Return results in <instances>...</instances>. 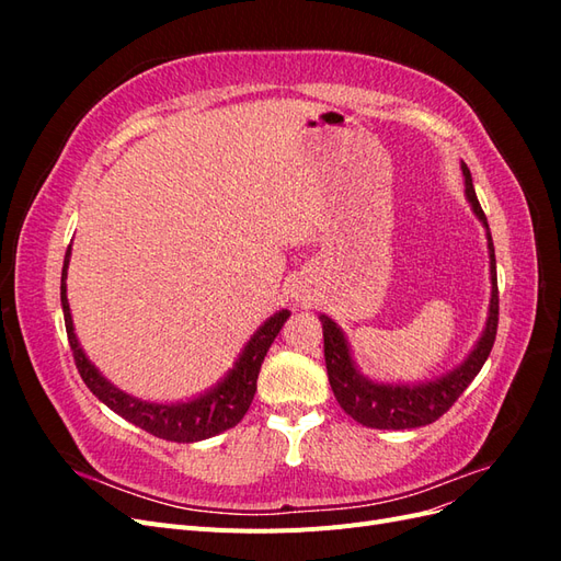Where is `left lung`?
I'll return each mask as SVG.
<instances>
[{
    "label": "left lung",
    "mask_w": 561,
    "mask_h": 561,
    "mask_svg": "<svg viewBox=\"0 0 561 561\" xmlns=\"http://www.w3.org/2000/svg\"><path fill=\"white\" fill-rule=\"evenodd\" d=\"M461 168L466 175V196L470 201L474 215H478L482 219V225L486 227L489 260H491V304H489L486 330L482 332V339L468 358L454 371H449V375L439 377L435 381H426L419 386L375 383L365 379L360 371L355 369L342 330H339L328 316H320L322 339H325L328 379L334 390V398L339 404H342V410L348 416H353L367 428L402 431V428L428 426V423L437 421L445 412H449V407L461 398L468 383L480 375V369L486 363L491 348H494L496 330H499V280H496L494 241H491L486 215L480 206L478 194H474L468 165H461Z\"/></svg>",
    "instance_id": "8db88e82"
}]
</instances>
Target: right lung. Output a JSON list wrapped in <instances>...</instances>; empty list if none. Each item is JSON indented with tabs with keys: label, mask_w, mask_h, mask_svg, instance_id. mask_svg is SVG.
<instances>
[{
	"label": "right lung",
	"mask_w": 561,
	"mask_h": 561,
	"mask_svg": "<svg viewBox=\"0 0 561 561\" xmlns=\"http://www.w3.org/2000/svg\"><path fill=\"white\" fill-rule=\"evenodd\" d=\"M67 264H70V250L65 252V264H62V278H60V301H62V313H65V330H67V342H70L75 365L79 375L91 388V393L103 400L112 412L124 416L126 421L140 426L142 431L171 439V443H198V439L213 437L222 431L233 428L239 423L248 407L254 398V390H257V377L264 363V355L268 346L274 344L276 334L280 332L283 322L290 318V311L283 309L271 316L264 325L252 334L245 351L241 353L239 363L229 371L222 383H217L206 396H201L190 402H178V404H157V402H145L133 396H126L124 390L114 388L100 371L89 363L87 355H83L77 334L72 328V316H70V304H67L65 295V278H67Z\"/></svg>",
	"instance_id": "1"
}]
</instances>
